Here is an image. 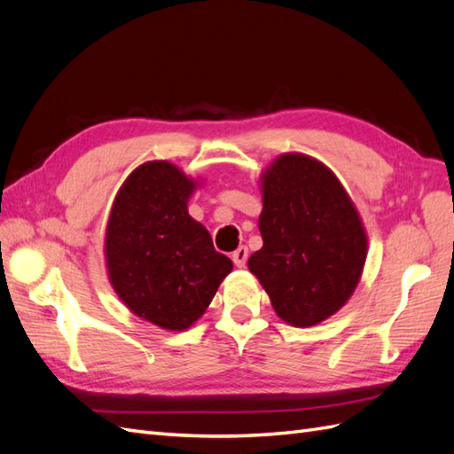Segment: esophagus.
I'll use <instances>...</instances> for the list:
<instances>
[{"instance_id": "1", "label": "esophagus", "mask_w": 454, "mask_h": 454, "mask_svg": "<svg viewBox=\"0 0 454 454\" xmlns=\"http://www.w3.org/2000/svg\"><path fill=\"white\" fill-rule=\"evenodd\" d=\"M246 259H248V248L246 246H240L235 252H232V261H235L237 267H244L246 265Z\"/></svg>"}]
</instances>
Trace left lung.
<instances>
[{
    "instance_id": "1",
    "label": "left lung",
    "mask_w": 454,
    "mask_h": 454,
    "mask_svg": "<svg viewBox=\"0 0 454 454\" xmlns=\"http://www.w3.org/2000/svg\"><path fill=\"white\" fill-rule=\"evenodd\" d=\"M263 248L248 269L274 312L294 327H310L347 305L358 286L367 232L347 189L318 159L284 153L259 177Z\"/></svg>"
}]
</instances>
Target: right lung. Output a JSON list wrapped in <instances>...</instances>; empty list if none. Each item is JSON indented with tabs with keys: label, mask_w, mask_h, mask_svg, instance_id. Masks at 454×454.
Returning <instances> with one entry per match:
<instances>
[{
	"label": "right lung",
	"mask_w": 454,
	"mask_h": 454,
	"mask_svg": "<svg viewBox=\"0 0 454 454\" xmlns=\"http://www.w3.org/2000/svg\"><path fill=\"white\" fill-rule=\"evenodd\" d=\"M199 185L168 160H147L117 191L106 227L109 284L130 312L168 332L193 325L232 270L187 212Z\"/></svg>",
	"instance_id": "add662e5"
}]
</instances>
